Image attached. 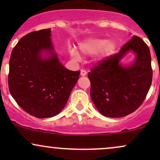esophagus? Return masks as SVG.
<instances>
[{
    "label": "esophagus",
    "mask_w": 160,
    "mask_h": 160,
    "mask_svg": "<svg viewBox=\"0 0 160 160\" xmlns=\"http://www.w3.org/2000/svg\"><path fill=\"white\" fill-rule=\"evenodd\" d=\"M86 74H87V72H86V71H85V70L82 69L81 71H80V75H81V76H86Z\"/></svg>",
    "instance_id": "34e87169"
}]
</instances>
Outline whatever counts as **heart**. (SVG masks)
Masks as SVG:
<instances>
[{
    "mask_svg": "<svg viewBox=\"0 0 160 160\" xmlns=\"http://www.w3.org/2000/svg\"><path fill=\"white\" fill-rule=\"evenodd\" d=\"M78 48L83 55L89 56L98 52V58L100 59L108 58L113 54L117 48V43L113 40H107L103 38H89L80 42ZM71 56L73 58L79 59L80 56L74 49L70 50Z\"/></svg>",
    "mask_w": 160,
    "mask_h": 160,
    "instance_id": "b5f03b06",
    "label": "heart"
}]
</instances>
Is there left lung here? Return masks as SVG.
<instances>
[{
  "instance_id": "8db88e82",
  "label": "left lung",
  "mask_w": 160,
  "mask_h": 160,
  "mask_svg": "<svg viewBox=\"0 0 160 160\" xmlns=\"http://www.w3.org/2000/svg\"><path fill=\"white\" fill-rule=\"evenodd\" d=\"M130 51L136 54L131 66L121 59ZM92 101L102 115L122 117L141 106L148 95L153 78L148 46L139 37H132L118 53L104 58L88 74Z\"/></svg>"
}]
</instances>
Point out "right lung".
<instances>
[{
  "mask_svg": "<svg viewBox=\"0 0 160 160\" xmlns=\"http://www.w3.org/2000/svg\"><path fill=\"white\" fill-rule=\"evenodd\" d=\"M50 37V28L22 37L9 64L11 95L24 111L38 118L54 117L62 111L80 73L62 65Z\"/></svg>",
  "mask_w": 160,
  "mask_h": 160,
  "instance_id": "1",
  "label": "right lung"
}]
</instances>
